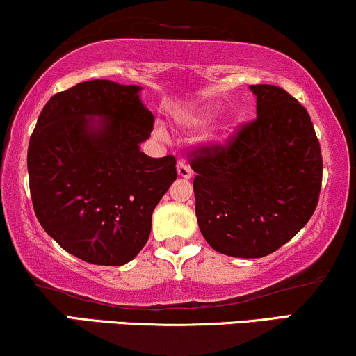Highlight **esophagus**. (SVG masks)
<instances>
[{"mask_svg":"<svg viewBox=\"0 0 356 356\" xmlns=\"http://www.w3.org/2000/svg\"><path fill=\"white\" fill-rule=\"evenodd\" d=\"M177 170H178V175L181 178H191V175H193V171H191V168H190V165L186 163V161H178V165H177Z\"/></svg>","mask_w":356,"mask_h":356,"instance_id":"34e87169","label":"esophagus"}]
</instances>
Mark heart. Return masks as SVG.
<instances>
[{
  "label": "heart",
  "instance_id": "heart-1",
  "mask_svg": "<svg viewBox=\"0 0 356 356\" xmlns=\"http://www.w3.org/2000/svg\"><path fill=\"white\" fill-rule=\"evenodd\" d=\"M211 117H213V112L203 108V111H196V112L190 113V115H183L181 122L190 127H201V125L208 124V122L211 120Z\"/></svg>",
  "mask_w": 356,
  "mask_h": 356
}]
</instances>
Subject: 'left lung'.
Instances as JSON below:
<instances>
[{"label": "left lung", "instance_id": "obj_1", "mask_svg": "<svg viewBox=\"0 0 356 356\" xmlns=\"http://www.w3.org/2000/svg\"><path fill=\"white\" fill-rule=\"evenodd\" d=\"M257 117L226 143L193 152L196 218L214 251L264 257L289 243L317 208L322 152L305 107L257 84Z\"/></svg>", "mask_w": 356, "mask_h": 356}]
</instances>
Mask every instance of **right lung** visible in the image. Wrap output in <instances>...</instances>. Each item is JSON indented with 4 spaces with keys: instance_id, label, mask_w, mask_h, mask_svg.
<instances>
[{
    "instance_id": "obj_1",
    "label": "right lung",
    "mask_w": 356,
    "mask_h": 356,
    "mask_svg": "<svg viewBox=\"0 0 356 356\" xmlns=\"http://www.w3.org/2000/svg\"><path fill=\"white\" fill-rule=\"evenodd\" d=\"M140 90L81 82L47 100L29 140L34 213L64 251L90 264L124 266L137 256L153 209L177 179L173 155L140 152L153 130Z\"/></svg>"
}]
</instances>
